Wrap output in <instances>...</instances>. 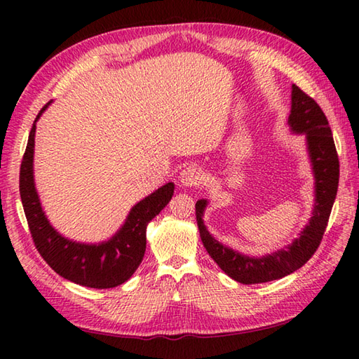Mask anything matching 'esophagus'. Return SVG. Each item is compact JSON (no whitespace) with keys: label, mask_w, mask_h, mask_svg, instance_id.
Here are the masks:
<instances>
[{"label":"esophagus","mask_w":359,"mask_h":359,"mask_svg":"<svg viewBox=\"0 0 359 359\" xmlns=\"http://www.w3.org/2000/svg\"><path fill=\"white\" fill-rule=\"evenodd\" d=\"M179 180H180V185L182 187H187V188H194L201 184L203 180V172L201 168L189 165L187 166L184 171L180 172L179 175Z\"/></svg>","instance_id":"1"}]
</instances>
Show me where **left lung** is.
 Returning a JSON list of instances; mask_svg holds the SVG:
<instances>
[{
	"label": "left lung",
	"mask_w": 359,
	"mask_h": 359,
	"mask_svg": "<svg viewBox=\"0 0 359 359\" xmlns=\"http://www.w3.org/2000/svg\"><path fill=\"white\" fill-rule=\"evenodd\" d=\"M288 126L293 134H306L307 152L315 177V203L309 224L299 238L287 247L265 256L242 255L212 238L203 224V212L208 201L196 202V219L201 239L208 255L231 279L241 284H262L280 279L296 271L315 255L323 241L332 207L338 191L339 160L334 148L332 129L319 104L306 93L292 86V109Z\"/></svg>",
	"instance_id": "obj_1"
}]
</instances>
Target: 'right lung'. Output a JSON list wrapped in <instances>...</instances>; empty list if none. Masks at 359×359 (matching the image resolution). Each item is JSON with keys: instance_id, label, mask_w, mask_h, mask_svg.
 I'll return each instance as SVG.
<instances>
[{"instance_id": "1", "label": "right lung", "mask_w": 359, "mask_h": 359, "mask_svg": "<svg viewBox=\"0 0 359 359\" xmlns=\"http://www.w3.org/2000/svg\"><path fill=\"white\" fill-rule=\"evenodd\" d=\"M50 103H46L38 112L20 168V196L30 234L44 261L62 278L90 288L117 287L139 269L147 250V226L170 203L174 184L170 182L137 202L125 224L108 241L85 243L65 238L44 215L34 180L36 121Z\"/></svg>"}]
</instances>
